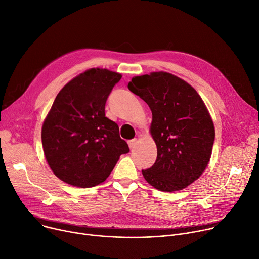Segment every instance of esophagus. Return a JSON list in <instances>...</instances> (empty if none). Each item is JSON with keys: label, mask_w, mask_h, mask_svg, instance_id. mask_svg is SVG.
I'll use <instances>...</instances> for the list:
<instances>
[{"label": "esophagus", "mask_w": 259, "mask_h": 259, "mask_svg": "<svg viewBox=\"0 0 259 259\" xmlns=\"http://www.w3.org/2000/svg\"><path fill=\"white\" fill-rule=\"evenodd\" d=\"M128 145H129V148H130V149H134V148L137 146V139H136V138H133V139L128 140Z\"/></svg>", "instance_id": "esophagus-1"}]
</instances>
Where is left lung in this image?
I'll list each match as a JSON object with an SVG mask.
<instances>
[{"label": "left lung", "instance_id": "left-lung-1", "mask_svg": "<svg viewBox=\"0 0 259 259\" xmlns=\"http://www.w3.org/2000/svg\"><path fill=\"white\" fill-rule=\"evenodd\" d=\"M128 89L151 108V133L157 146L153 166L142 172L160 191L182 190L204 171L215 128L197 92L166 72L133 77Z\"/></svg>", "mask_w": 259, "mask_h": 259}]
</instances>
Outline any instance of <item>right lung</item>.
I'll return each mask as SVG.
<instances>
[{"instance_id":"1","label":"right lung","mask_w":259,"mask_h":259,"mask_svg":"<svg viewBox=\"0 0 259 259\" xmlns=\"http://www.w3.org/2000/svg\"><path fill=\"white\" fill-rule=\"evenodd\" d=\"M122 75L90 69L57 95L42 126V147L54 174L72 186L104 182L129 147L119 126L105 116V103Z\"/></svg>"}]
</instances>
